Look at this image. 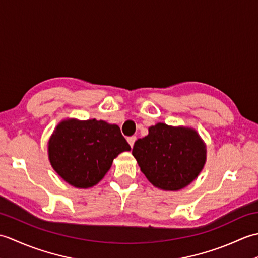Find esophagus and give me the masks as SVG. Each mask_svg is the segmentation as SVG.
I'll list each match as a JSON object with an SVG mask.
<instances>
[{
  "label": "esophagus",
  "instance_id": "obj_1",
  "mask_svg": "<svg viewBox=\"0 0 258 258\" xmlns=\"http://www.w3.org/2000/svg\"><path fill=\"white\" fill-rule=\"evenodd\" d=\"M135 141H136V138H135V136H131V138H127V142H128V144H130V146H131V147H133V146H134Z\"/></svg>",
  "mask_w": 258,
  "mask_h": 258
}]
</instances>
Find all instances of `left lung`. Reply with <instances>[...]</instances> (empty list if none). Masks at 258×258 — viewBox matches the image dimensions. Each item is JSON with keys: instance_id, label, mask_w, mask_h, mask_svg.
<instances>
[{"instance_id": "obj_1", "label": "left lung", "mask_w": 258, "mask_h": 258, "mask_svg": "<svg viewBox=\"0 0 258 258\" xmlns=\"http://www.w3.org/2000/svg\"><path fill=\"white\" fill-rule=\"evenodd\" d=\"M206 144L196 130L157 123L134 143L132 154L153 186L176 191L199 176L206 163Z\"/></svg>"}]
</instances>
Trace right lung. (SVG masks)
<instances>
[{
  "instance_id": "right-lung-1",
  "label": "right lung",
  "mask_w": 258,
  "mask_h": 258,
  "mask_svg": "<svg viewBox=\"0 0 258 258\" xmlns=\"http://www.w3.org/2000/svg\"><path fill=\"white\" fill-rule=\"evenodd\" d=\"M125 151L131 146L118 126L95 118L61 120L47 143L54 171L68 184L84 189L102 180L114 158Z\"/></svg>"
}]
</instances>
